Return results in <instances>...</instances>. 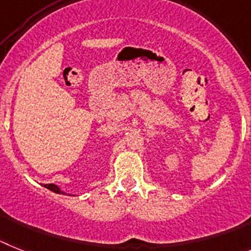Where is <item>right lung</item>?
Returning a JSON list of instances; mask_svg holds the SVG:
<instances>
[{
	"mask_svg": "<svg viewBox=\"0 0 251 251\" xmlns=\"http://www.w3.org/2000/svg\"><path fill=\"white\" fill-rule=\"evenodd\" d=\"M43 187L48 188V189H49V191L54 192V193H58V195H68V193H65L64 191H62V189H60L59 187L55 186V184H44V186H43ZM69 196H71V195H69ZM72 196H73V195H72Z\"/></svg>",
	"mask_w": 251,
	"mask_h": 251,
	"instance_id": "1",
	"label": "right lung"
}]
</instances>
